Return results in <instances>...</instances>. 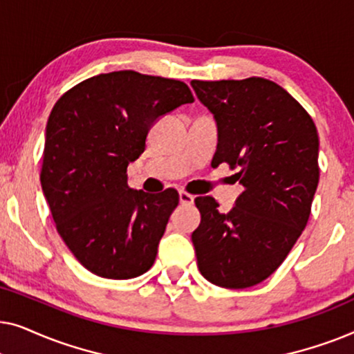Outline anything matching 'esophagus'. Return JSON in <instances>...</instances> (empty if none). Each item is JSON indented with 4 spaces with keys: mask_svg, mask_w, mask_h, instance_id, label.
Returning <instances> with one entry per match:
<instances>
[{
    "mask_svg": "<svg viewBox=\"0 0 354 354\" xmlns=\"http://www.w3.org/2000/svg\"><path fill=\"white\" fill-rule=\"evenodd\" d=\"M178 200H180L182 206H192L193 203H195V198H193L192 195H188L187 192L178 193Z\"/></svg>",
    "mask_w": 354,
    "mask_h": 354,
    "instance_id": "esophagus-1",
    "label": "esophagus"
}]
</instances>
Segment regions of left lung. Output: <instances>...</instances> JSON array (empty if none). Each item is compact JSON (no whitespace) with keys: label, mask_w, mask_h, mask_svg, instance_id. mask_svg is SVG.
Segmentation results:
<instances>
[{"label":"left lung","mask_w":354,"mask_h":354,"mask_svg":"<svg viewBox=\"0 0 354 354\" xmlns=\"http://www.w3.org/2000/svg\"><path fill=\"white\" fill-rule=\"evenodd\" d=\"M192 88L217 125L212 164L239 169L245 188L227 214L212 196L195 200L198 268L217 287H253L283 263L308 224L319 183L316 125L288 91L261 77L192 80Z\"/></svg>","instance_id":"1"}]
</instances>
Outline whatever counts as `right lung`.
Here are the masks:
<instances>
[{
  "label": "right lung",
  "mask_w": 354,
  "mask_h": 354,
  "mask_svg": "<svg viewBox=\"0 0 354 354\" xmlns=\"http://www.w3.org/2000/svg\"><path fill=\"white\" fill-rule=\"evenodd\" d=\"M193 101L183 82L133 71L95 75L57 100L41 190L61 239L90 272L133 279L153 266L178 193L132 190L127 166L156 120Z\"/></svg>",
  "instance_id": "obj_1"
}]
</instances>
